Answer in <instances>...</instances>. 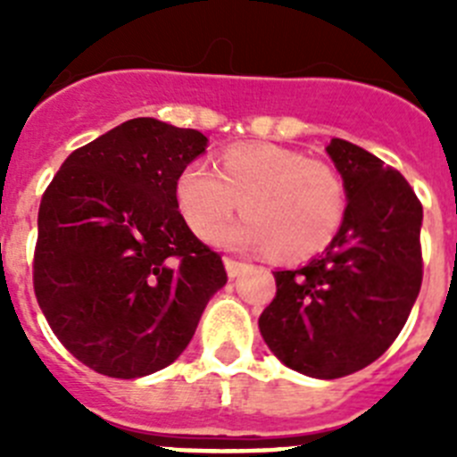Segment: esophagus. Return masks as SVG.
Instances as JSON below:
<instances>
[{"label":"esophagus","instance_id":"34e87169","mask_svg":"<svg viewBox=\"0 0 457 457\" xmlns=\"http://www.w3.org/2000/svg\"><path fill=\"white\" fill-rule=\"evenodd\" d=\"M224 265H226V272H228V277H231V278L240 277L242 270L247 268L245 263H240V261H236V258H228V256L224 258Z\"/></svg>","mask_w":457,"mask_h":457}]
</instances>
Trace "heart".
<instances>
[{
	"mask_svg": "<svg viewBox=\"0 0 457 457\" xmlns=\"http://www.w3.org/2000/svg\"><path fill=\"white\" fill-rule=\"evenodd\" d=\"M176 199L183 220L201 240L215 237L240 203L245 220L220 230L221 245L272 252L281 261L300 263L334 240L348 192L329 162L290 148L252 144L226 151L220 171L205 162L187 164Z\"/></svg>",
	"mask_w": 457,
	"mask_h": 457,
	"instance_id": "1",
	"label": "heart"
}]
</instances>
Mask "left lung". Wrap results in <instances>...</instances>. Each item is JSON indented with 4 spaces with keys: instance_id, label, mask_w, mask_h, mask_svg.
I'll use <instances>...</instances> for the list:
<instances>
[{
    "instance_id": "obj_1",
    "label": "left lung",
    "mask_w": 457,
    "mask_h": 457,
    "mask_svg": "<svg viewBox=\"0 0 457 457\" xmlns=\"http://www.w3.org/2000/svg\"><path fill=\"white\" fill-rule=\"evenodd\" d=\"M327 153L348 192L343 224L320 258L274 272L258 327L288 369L337 379L373 364L405 327L423 278V208L403 173L364 148L332 139Z\"/></svg>"
}]
</instances>
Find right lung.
Returning a JSON list of instances; mask_svg holds the SVG:
<instances>
[{"label":"right lung","instance_id":"right-lung-1","mask_svg":"<svg viewBox=\"0 0 457 457\" xmlns=\"http://www.w3.org/2000/svg\"><path fill=\"white\" fill-rule=\"evenodd\" d=\"M205 148L199 130L125 120L72 151L43 192L36 300L63 348L96 373L132 379L176 361L228 278L176 199L180 173Z\"/></svg>","mask_w":457,"mask_h":457}]
</instances>
